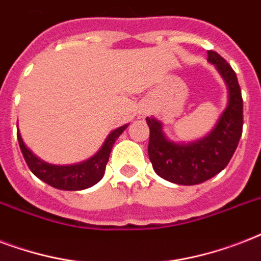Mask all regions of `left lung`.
Segmentation results:
<instances>
[{
  "instance_id": "8db88e82",
  "label": "left lung",
  "mask_w": 261,
  "mask_h": 261,
  "mask_svg": "<svg viewBox=\"0 0 261 261\" xmlns=\"http://www.w3.org/2000/svg\"><path fill=\"white\" fill-rule=\"evenodd\" d=\"M208 62L215 65L229 89L227 108L206 138L178 145L165 138L159 120L147 118L150 128L149 159L155 173L168 181L195 186L214 177L226 168L243 134V96L231 66L215 51H207Z\"/></svg>"
}]
</instances>
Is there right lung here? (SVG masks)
Returning <instances> with one entry per match:
<instances>
[{"label": "right lung", "mask_w": 261, "mask_h": 261, "mask_svg": "<svg viewBox=\"0 0 261 261\" xmlns=\"http://www.w3.org/2000/svg\"><path fill=\"white\" fill-rule=\"evenodd\" d=\"M127 126H122L114 130L108 135V138L104 142L102 147L98 150L96 155L85 161V163L77 164V165H51L40 159H38L28 147L24 145L21 135L17 131V139L21 153L24 155L27 165L31 172L39 177L42 181L47 182L48 186L63 191H80L89 188L93 184L101 180L106 171V165L110 159L111 150L114 146L115 141L122 134Z\"/></svg>", "instance_id": "right-lung-1"}]
</instances>
